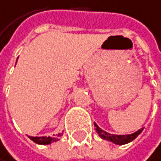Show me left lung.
Wrapping results in <instances>:
<instances>
[{"instance_id":"1","label":"left lung","mask_w":161,"mask_h":161,"mask_svg":"<svg viewBox=\"0 0 161 161\" xmlns=\"http://www.w3.org/2000/svg\"><path fill=\"white\" fill-rule=\"evenodd\" d=\"M94 127H95V131L96 133L98 134V136L100 137L101 139L106 140V141H109L114 144H117V145H124V144H127V143H130L132 142L134 139H136L138 137L139 134H141V132L143 131V128H141L140 130L134 132L132 134H128V135H116V134H109L108 132L103 131V129L97 126V124L94 123Z\"/></svg>"}]
</instances>
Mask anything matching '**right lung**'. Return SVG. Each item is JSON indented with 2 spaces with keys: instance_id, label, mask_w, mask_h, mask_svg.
I'll list each match as a JSON object with an SVG mask.
<instances>
[{
  "instance_id": "obj_1",
  "label": "right lung",
  "mask_w": 161,
  "mask_h": 161,
  "mask_svg": "<svg viewBox=\"0 0 161 161\" xmlns=\"http://www.w3.org/2000/svg\"><path fill=\"white\" fill-rule=\"evenodd\" d=\"M17 63V62H16ZM63 134H58V137H56L53 135V137H51V136H42V137H33V136H28L29 138L35 142L36 144H41V145H47V144H51L53 142H56V141H58L60 140V137L62 136Z\"/></svg>"
}]
</instances>
